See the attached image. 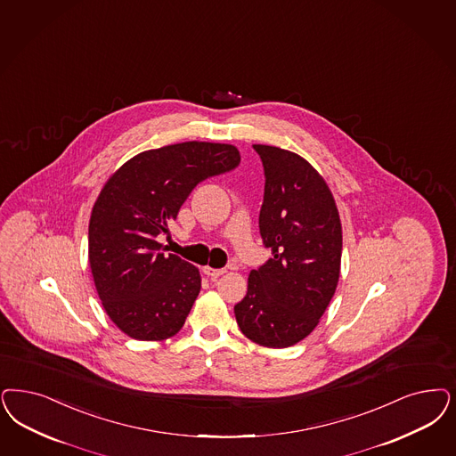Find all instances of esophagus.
<instances>
[{"label":"esophagus","instance_id":"34e87169","mask_svg":"<svg viewBox=\"0 0 456 456\" xmlns=\"http://www.w3.org/2000/svg\"><path fill=\"white\" fill-rule=\"evenodd\" d=\"M204 273L210 278V280H217L219 276H222L225 273V269H214V267H204Z\"/></svg>","mask_w":456,"mask_h":456}]
</instances>
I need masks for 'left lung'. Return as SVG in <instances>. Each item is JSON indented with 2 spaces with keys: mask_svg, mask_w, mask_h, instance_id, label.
Listing matches in <instances>:
<instances>
[{
  "mask_svg": "<svg viewBox=\"0 0 456 456\" xmlns=\"http://www.w3.org/2000/svg\"><path fill=\"white\" fill-rule=\"evenodd\" d=\"M252 148L266 178L259 232L271 257L252 269L234 314L249 340L284 348L314 331L337 289L342 224L329 185L306 159L276 146Z\"/></svg>",
  "mask_w": 456,
  "mask_h": 456,
  "instance_id": "left-lung-1",
  "label": "left lung"
}]
</instances>
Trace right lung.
Here are the masks:
<instances>
[{
	"label": "right lung",
	"instance_id": "obj_1",
	"mask_svg": "<svg viewBox=\"0 0 456 456\" xmlns=\"http://www.w3.org/2000/svg\"><path fill=\"white\" fill-rule=\"evenodd\" d=\"M240 161L232 144L187 142L142 151L110 176L89 222V265L116 327L136 340L180 330L200 293L199 269L161 252L158 237L191 190Z\"/></svg>",
	"mask_w": 456,
	"mask_h": 456
}]
</instances>
